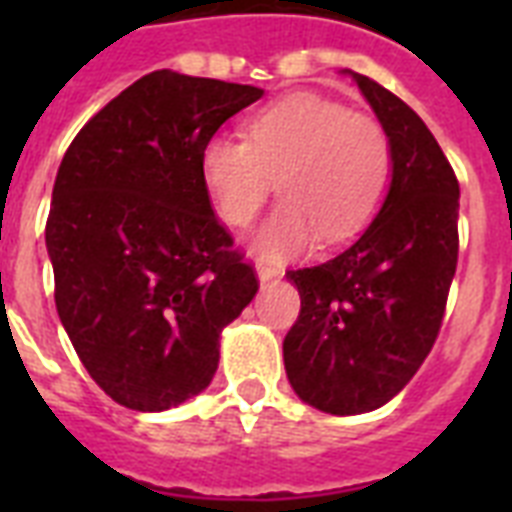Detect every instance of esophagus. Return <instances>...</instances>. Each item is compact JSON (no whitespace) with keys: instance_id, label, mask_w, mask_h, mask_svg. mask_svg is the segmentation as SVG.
Masks as SVG:
<instances>
[{"instance_id":"1","label":"esophagus","mask_w":512,"mask_h":512,"mask_svg":"<svg viewBox=\"0 0 512 512\" xmlns=\"http://www.w3.org/2000/svg\"><path fill=\"white\" fill-rule=\"evenodd\" d=\"M255 273H257V281H260V284H265V281H271V279H276V276H279V268H273V265H265V263H257V268H255Z\"/></svg>"}]
</instances>
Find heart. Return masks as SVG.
Returning a JSON list of instances; mask_svg holds the SVG:
<instances>
[{
    "mask_svg": "<svg viewBox=\"0 0 512 512\" xmlns=\"http://www.w3.org/2000/svg\"><path fill=\"white\" fill-rule=\"evenodd\" d=\"M247 140L215 135L201 177L217 215L247 225L273 191L284 201L252 236V252L279 263L313 241L353 239L385 201L393 148L385 127L321 95H289L247 119Z\"/></svg>",
    "mask_w": 512,
    "mask_h": 512,
    "instance_id": "heart-1",
    "label": "heart"
}]
</instances>
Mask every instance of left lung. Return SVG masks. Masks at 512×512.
<instances>
[{
  "label": "left lung",
  "mask_w": 512,
  "mask_h": 512,
  "mask_svg": "<svg viewBox=\"0 0 512 512\" xmlns=\"http://www.w3.org/2000/svg\"><path fill=\"white\" fill-rule=\"evenodd\" d=\"M342 74L388 132L393 172L380 212L345 252L287 273L300 316L284 337V369L300 401L348 417L398 396L436 342L457 271L460 183L404 100Z\"/></svg>",
  "instance_id": "1"
}]
</instances>
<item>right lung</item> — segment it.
Segmentation results:
<instances>
[{
    "instance_id": "obj_1",
    "label": "right lung",
    "mask_w": 512,
    "mask_h": 512,
    "mask_svg": "<svg viewBox=\"0 0 512 512\" xmlns=\"http://www.w3.org/2000/svg\"><path fill=\"white\" fill-rule=\"evenodd\" d=\"M263 95L154 71L92 116L60 162L44 231L55 308L84 369L127 409L199 396L223 329L257 295L212 212L201 148Z\"/></svg>"
}]
</instances>
